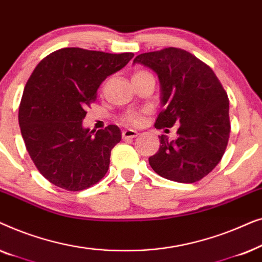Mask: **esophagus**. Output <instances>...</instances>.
Wrapping results in <instances>:
<instances>
[{
	"label": "esophagus",
	"instance_id": "1",
	"mask_svg": "<svg viewBox=\"0 0 262 262\" xmlns=\"http://www.w3.org/2000/svg\"><path fill=\"white\" fill-rule=\"evenodd\" d=\"M138 136V132L136 130H131V128H126L123 131V138H135Z\"/></svg>",
	"mask_w": 262,
	"mask_h": 262
}]
</instances>
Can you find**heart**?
Wrapping results in <instances>:
<instances>
[{"instance_id":"1","label":"heart","mask_w":262,"mask_h":262,"mask_svg":"<svg viewBox=\"0 0 262 262\" xmlns=\"http://www.w3.org/2000/svg\"><path fill=\"white\" fill-rule=\"evenodd\" d=\"M139 73H145V71H137L136 74ZM141 118H142V112H137V111H130L124 116V120L128 124L132 125H137L141 123Z\"/></svg>"}]
</instances>
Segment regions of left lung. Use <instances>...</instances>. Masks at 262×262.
<instances>
[{
	"label": "left lung",
	"mask_w": 262,
	"mask_h": 262,
	"mask_svg": "<svg viewBox=\"0 0 262 262\" xmlns=\"http://www.w3.org/2000/svg\"><path fill=\"white\" fill-rule=\"evenodd\" d=\"M134 63L159 76L163 110L155 127L180 125L175 141L159 136L160 149L149 157V164L168 180H202L220 163L230 135L229 99L223 85L207 64L181 49L142 53Z\"/></svg>",
	"instance_id": "1"
}]
</instances>
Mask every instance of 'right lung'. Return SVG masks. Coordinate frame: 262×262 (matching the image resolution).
Masks as SVG:
<instances>
[{
    "label": "right lung",
    "mask_w": 262,
    "mask_h": 262,
    "mask_svg": "<svg viewBox=\"0 0 262 262\" xmlns=\"http://www.w3.org/2000/svg\"><path fill=\"white\" fill-rule=\"evenodd\" d=\"M132 57L64 48L41 59L28 78L19 107L21 135L35 167L57 187L82 191L108 170L120 128L108 125L94 134L82 120L100 84Z\"/></svg>",
    "instance_id": "add662e5"
}]
</instances>
